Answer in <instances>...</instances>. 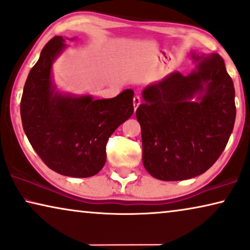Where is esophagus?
I'll return each instance as SVG.
<instances>
[{
	"label": "esophagus",
	"mask_w": 250,
	"mask_h": 250,
	"mask_svg": "<svg viewBox=\"0 0 250 250\" xmlns=\"http://www.w3.org/2000/svg\"><path fill=\"white\" fill-rule=\"evenodd\" d=\"M140 104H141V98H140L139 95H135V97L133 98V105H134V110L138 109Z\"/></svg>",
	"instance_id": "esophagus-1"
}]
</instances>
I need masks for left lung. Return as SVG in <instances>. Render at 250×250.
<instances>
[{
  "label": "left lung",
  "mask_w": 250,
  "mask_h": 250,
  "mask_svg": "<svg viewBox=\"0 0 250 250\" xmlns=\"http://www.w3.org/2000/svg\"><path fill=\"white\" fill-rule=\"evenodd\" d=\"M199 61L188 76L174 71L142 92L136 109L142 160L162 181L192 179L214 165L235 121L234 86L220 54H191ZM194 95L197 101L192 102Z\"/></svg>",
  "instance_id": "1"
}]
</instances>
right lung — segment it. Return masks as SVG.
Returning <instances> with one entry per match:
<instances>
[{
    "instance_id": "obj_1",
    "label": "right lung",
    "mask_w": 250,
    "mask_h": 250,
    "mask_svg": "<svg viewBox=\"0 0 250 250\" xmlns=\"http://www.w3.org/2000/svg\"><path fill=\"white\" fill-rule=\"evenodd\" d=\"M66 47L62 36L46 43L23 87L20 115L28 141L43 163L71 177H90L104 166L108 139L134 111L131 88L111 99L56 91L51 69Z\"/></svg>"
}]
</instances>
